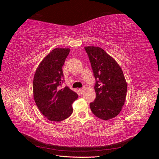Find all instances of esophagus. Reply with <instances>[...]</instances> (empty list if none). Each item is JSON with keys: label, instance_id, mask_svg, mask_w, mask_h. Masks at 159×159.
Masks as SVG:
<instances>
[{"label": "esophagus", "instance_id": "1", "mask_svg": "<svg viewBox=\"0 0 159 159\" xmlns=\"http://www.w3.org/2000/svg\"><path fill=\"white\" fill-rule=\"evenodd\" d=\"M84 90H85V88H81V89H80V92H81V93H84Z\"/></svg>", "mask_w": 159, "mask_h": 159}]
</instances>
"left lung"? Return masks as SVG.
<instances>
[{
	"label": "left lung",
	"mask_w": 159,
	"mask_h": 159,
	"mask_svg": "<svg viewBox=\"0 0 159 159\" xmlns=\"http://www.w3.org/2000/svg\"><path fill=\"white\" fill-rule=\"evenodd\" d=\"M88 55L94 77L96 98L90 103L96 117L105 120L114 118L122 110L125 102L127 84L117 62L102 48H84Z\"/></svg>",
	"instance_id": "1"
}]
</instances>
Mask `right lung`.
<instances>
[{"instance_id": "1", "label": "right lung", "mask_w": 159, "mask_h": 159, "mask_svg": "<svg viewBox=\"0 0 159 159\" xmlns=\"http://www.w3.org/2000/svg\"><path fill=\"white\" fill-rule=\"evenodd\" d=\"M70 48H56L38 65L33 80V95L42 114L51 121L60 122L73 113L72 103L78 95L68 87L60 89L63 82L62 66Z\"/></svg>"}]
</instances>
